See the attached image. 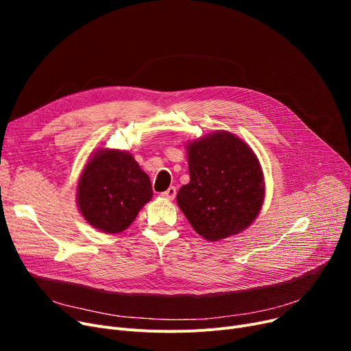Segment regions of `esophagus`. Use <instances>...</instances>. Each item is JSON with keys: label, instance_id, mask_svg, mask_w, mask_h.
Instances as JSON below:
<instances>
[{"label": "esophagus", "instance_id": "34e87169", "mask_svg": "<svg viewBox=\"0 0 351 351\" xmlns=\"http://www.w3.org/2000/svg\"><path fill=\"white\" fill-rule=\"evenodd\" d=\"M160 196H162V197H165V199H169V200H172V199L176 196V188H175V186L168 188V189H166L165 192H162V193H160Z\"/></svg>", "mask_w": 351, "mask_h": 351}]
</instances>
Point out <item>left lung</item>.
I'll use <instances>...</instances> for the list:
<instances>
[{
    "mask_svg": "<svg viewBox=\"0 0 351 351\" xmlns=\"http://www.w3.org/2000/svg\"><path fill=\"white\" fill-rule=\"evenodd\" d=\"M188 156L191 182L176 200L196 233L216 242L246 229L265 196L262 168L250 147L217 131L189 143Z\"/></svg>",
    "mask_w": 351,
    "mask_h": 351,
    "instance_id": "obj_1",
    "label": "left lung"
}]
</instances>
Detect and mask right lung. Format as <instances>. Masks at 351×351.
Masks as SVG:
<instances>
[{
	"label": "right lung",
	"mask_w": 351,
	"mask_h": 351,
	"mask_svg": "<svg viewBox=\"0 0 351 351\" xmlns=\"http://www.w3.org/2000/svg\"><path fill=\"white\" fill-rule=\"evenodd\" d=\"M154 192L149 176L132 155L117 149L99 151L78 183V206L86 222L106 233L131 225Z\"/></svg>",
	"instance_id": "add662e5"
}]
</instances>
